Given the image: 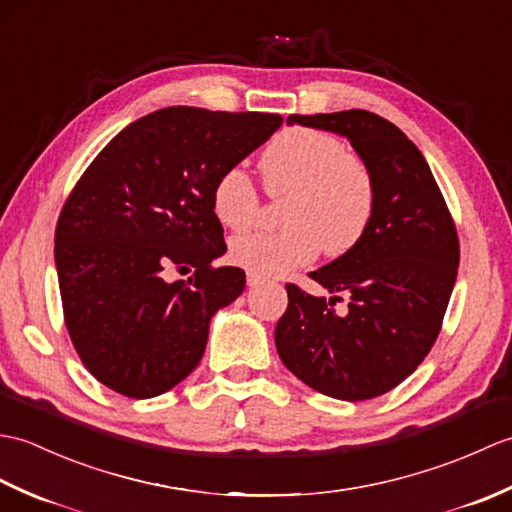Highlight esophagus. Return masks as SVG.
<instances>
[{"mask_svg":"<svg viewBox=\"0 0 512 512\" xmlns=\"http://www.w3.org/2000/svg\"><path fill=\"white\" fill-rule=\"evenodd\" d=\"M246 281H248V286H259V284H262V281H264V277L257 275V273H250V270H248Z\"/></svg>","mask_w":512,"mask_h":512,"instance_id":"34e87169","label":"esophagus"}]
</instances>
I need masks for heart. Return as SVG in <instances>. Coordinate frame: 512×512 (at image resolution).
<instances>
[{
	"instance_id": "1",
	"label": "heart",
	"mask_w": 512,
	"mask_h": 512,
	"mask_svg": "<svg viewBox=\"0 0 512 512\" xmlns=\"http://www.w3.org/2000/svg\"><path fill=\"white\" fill-rule=\"evenodd\" d=\"M270 198H286L279 231L235 237L237 266L257 275H288L323 253L341 257L361 244L374 222L378 184L372 169L341 138L312 127L279 132L259 160ZM213 213L231 231H246L262 215V198L242 167L215 180Z\"/></svg>"
}]
</instances>
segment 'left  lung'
I'll list each match as a JSON object with an SVG mask.
<instances>
[{
  "label": "left lung",
  "instance_id": "8db88e82",
  "mask_svg": "<svg viewBox=\"0 0 512 512\" xmlns=\"http://www.w3.org/2000/svg\"><path fill=\"white\" fill-rule=\"evenodd\" d=\"M299 123L350 140L378 184L374 222L361 244L310 273L341 297H312L286 284L277 321L279 358L303 383L339 400H367L400 385L431 352L458 277L460 239L420 149L367 110L290 114Z\"/></svg>",
  "mask_w": 512,
  "mask_h": 512
}]
</instances>
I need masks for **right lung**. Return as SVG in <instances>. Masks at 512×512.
Segmentation results:
<instances>
[{"label": "right lung", "instance_id": "1", "mask_svg": "<svg viewBox=\"0 0 512 512\" xmlns=\"http://www.w3.org/2000/svg\"><path fill=\"white\" fill-rule=\"evenodd\" d=\"M284 118L165 107L107 143L74 184L54 231L63 321L88 372L127 398H154L204 354L213 314L246 286L215 268L226 250L211 193L222 171ZM167 267L191 272L172 282Z\"/></svg>", "mask_w": 512, "mask_h": 512}]
</instances>
